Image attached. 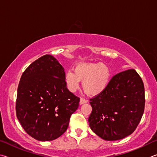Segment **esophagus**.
Masks as SVG:
<instances>
[{
  "label": "esophagus",
  "mask_w": 157,
  "mask_h": 157,
  "mask_svg": "<svg viewBox=\"0 0 157 157\" xmlns=\"http://www.w3.org/2000/svg\"><path fill=\"white\" fill-rule=\"evenodd\" d=\"M86 103H87V101L85 99V98H81L80 99V104H81V105H83V104Z\"/></svg>",
  "instance_id": "1"
}]
</instances>
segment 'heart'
Instances as JSON below:
<instances>
[{
	"instance_id": "b5f03b06",
	"label": "heart",
	"mask_w": 157,
	"mask_h": 157,
	"mask_svg": "<svg viewBox=\"0 0 157 157\" xmlns=\"http://www.w3.org/2000/svg\"><path fill=\"white\" fill-rule=\"evenodd\" d=\"M110 70L104 63H81L65 74L67 89L74 92L78 88L80 81L84 92L89 96H97L108 87L110 79Z\"/></svg>"
}]
</instances>
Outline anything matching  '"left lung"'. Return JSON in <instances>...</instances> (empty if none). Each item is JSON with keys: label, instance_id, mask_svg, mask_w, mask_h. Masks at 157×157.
Segmentation results:
<instances>
[{"label": "left lung", "instance_id": "1", "mask_svg": "<svg viewBox=\"0 0 157 157\" xmlns=\"http://www.w3.org/2000/svg\"><path fill=\"white\" fill-rule=\"evenodd\" d=\"M145 89L134 69L114 75L107 88L90 99V128L101 139L117 141L136 130L144 112Z\"/></svg>", "mask_w": 157, "mask_h": 157}]
</instances>
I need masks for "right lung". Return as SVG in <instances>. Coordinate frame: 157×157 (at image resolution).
Here are the masks:
<instances>
[{"label":"right lung","instance_id":"1","mask_svg":"<svg viewBox=\"0 0 157 157\" xmlns=\"http://www.w3.org/2000/svg\"><path fill=\"white\" fill-rule=\"evenodd\" d=\"M64 68L44 55L24 71L17 90L16 112L25 131L40 141H52L67 130L80 98L67 88Z\"/></svg>","mask_w":157,"mask_h":157}]
</instances>
